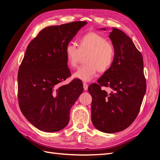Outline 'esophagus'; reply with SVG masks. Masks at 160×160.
Instances as JSON below:
<instances>
[{
	"instance_id": "1",
	"label": "esophagus",
	"mask_w": 160,
	"mask_h": 160,
	"mask_svg": "<svg viewBox=\"0 0 160 160\" xmlns=\"http://www.w3.org/2000/svg\"><path fill=\"white\" fill-rule=\"evenodd\" d=\"M83 88L85 90H88V84L85 83V82H84L83 83Z\"/></svg>"
}]
</instances>
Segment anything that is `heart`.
I'll list each match as a JSON object with an SVG mask.
<instances>
[{"label": "heart", "mask_w": 160, "mask_h": 160, "mask_svg": "<svg viewBox=\"0 0 160 160\" xmlns=\"http://www.w3.org/2000/svg\"><path fill=\"white\" fill-rule=\"evenodd\" d=\"M85 57L86 64L79 67L73 74L76 79L90 81L95 77L98 71L105 72L113 64L115 58V48L111 42L99 33L89 32L81 37L78 47L72 42L65 48V54L70 67H75L82 55Z\"/></svg>", "instance_id": "b5f03b06"}]
</instances>
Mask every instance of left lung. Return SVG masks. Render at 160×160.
Instances as JSON below:
<instances>
[{"instance_id":"obj_1","label":"left lung","mask_w":160,"mask_h":160,"mask_svg":"<svg viewBox=\"0 0 160 160\" xmlns=\"http://www.w3.org/2000/svg\"><path fill=\"white\" fill-rule=\"evenodd\" d=\"M109 37L115 51L113 62L88 91L92 97V123L101 132L113 133L126 129L137 118L146 81L142 55L130 37L116 28ZM103 86L110 91H105Z\"/></svg>"}]
</instances>
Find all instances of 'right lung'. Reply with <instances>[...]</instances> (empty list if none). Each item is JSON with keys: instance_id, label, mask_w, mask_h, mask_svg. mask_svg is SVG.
<instances>
[{"instance_id": "add662e5", "label": "right lung", "mask_w": 160, "mask_h": 160, "mask_svg": "<svg viewBox=\"0 0 160 160\" xmlns=\"http://www.w3.org/2000/svg\"><path fill=\"white\" fill-rule=\"evenodd\" d=\"M86 21H75L41 30L28 44L18 72V99L24 116L34 126L55 132L69 122L70 110L83 91L71 76L65 48Z\"/></svg>"}]
</instances>
